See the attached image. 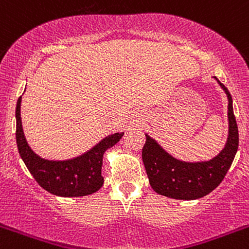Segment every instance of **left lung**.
Here are the masks:
<instances>
[{
    "label": "left lung",
    "mask_w": 249,
    "mask_h": 249,
    "mask_svg": "<svg viewBox=\"0 0 249 249\" xmlns=\"http://www.w3.org/2000/svg\"><path fill=\"white\" fill-rule=\"evenodd\" d=\"M218 84L228 97L229 136L225 149L216 157L208 162H181L166 154L154 139L146 135L142 157L150 184L160 195L176 200L203 197L222 182L231 168L239 146V130L234 116L231 95L225 85L220 81Z\"/></svg>",
    "instance_id": "left-lung-1"
}]
</instances>
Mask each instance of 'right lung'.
Wrapping results in <instances>:
<instances>
[{"instance_id": "add662e5", "label": "right lung", "mask_w": 249, "mask_h": 249, "mask_svg": "<svg viewBox=\"0 0 249 249\" xmlns=\"http://www.w3.org/2000/svg\"><path fill=\"white\" fill-rule=\"evenodd\" d=\"M20 108L21 97L16 105V143L21 158L35 181L51 194L65 197L89 195L99 190L104 183L102 176L104 152L113 146L124 132L107 136L89 151L72 160H45L33 151L24 138Z\"/></svg>"}]
</instances>
